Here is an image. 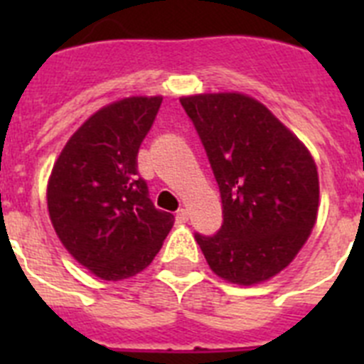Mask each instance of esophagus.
I'll list each match as a JSON object with an SVG mask.
<instances>
[{
	"label": "esophagus",
	"mask_w": 364,
	"mask_h": 364,
	"mask_svg": "<svg viewBox=\"0 0 364 364\" xmlns=\"http://www.w3.org/2000/svg\"><path fill=\"white\" fill-rule=\"evenodd\" d=\"M176 222H188V210H178L176 211Z\"/></svg>",
	"instance_id": "1"
}]
</instances>
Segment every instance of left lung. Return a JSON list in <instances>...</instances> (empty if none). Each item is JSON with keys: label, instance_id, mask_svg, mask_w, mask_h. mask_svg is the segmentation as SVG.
I'll list each match as a JSON object with an SVG mask.
<instances>
[{"label": "left lung", "instance_id": "obj_1", "mask_svg": "<svg viewBox=\"0 0 364 364\" xmlns=\"http://www.w3.org/2000/svg\"><path fill=\"white\" fill-rule=\"evenodd\" d=\"M180 104L197 129L222 200V226L195 233L210 268L235 284L268 281L310 237L319 176L294 133L250 96L197 95Z\"/></svg>", "mask_w": 364, "mask_h": 364}]
</instances>
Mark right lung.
<instances>
[{
	"instance_id": "obj_1",
	"label": "right lung",
	"mask_w": 364,
	"mask_h": 364,
	"mask_svg": "<svg viewBox=\"0 0 364 364\" xmlns=\"http://www.w3.org/2000/svg\"><path fill=\"white\" fill-rule=\"evenodd\" d=\"M162 98L134 96L95 112L53 167L47 205L67 252L104 281L151 264L175 217L154 208L138 175V149Z\"/></svg>"
}]
</instances>
